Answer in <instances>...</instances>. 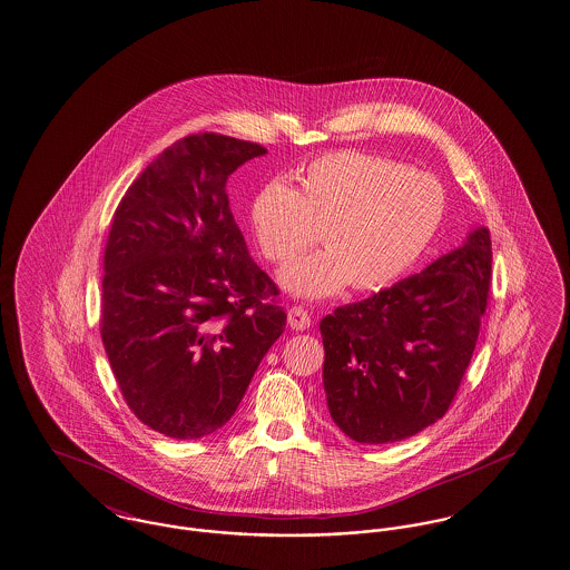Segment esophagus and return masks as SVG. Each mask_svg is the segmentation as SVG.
Masks as SVG:
<instances>
[{
  "mask_svg": "<svg viewBox=\"0 0 570 570\" xmlns=\"http://www.w3.org/2000/svg\"><path fill=\"white\" fill-rule=\"evenodd\" d=\"M287 323L295 331H306L308 328L309 323H312V318H309L308 309L302 308V306H293L287 312Z\"/></svg>",
  "mask_w": 570,
  "mask_h": 570,
  "instance_id": "esophagus-1",
  "label": "esophagus"
}]
</instances>
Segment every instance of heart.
<instances>
[{"label": "heart", "mask_w": 570, "mask_h": 570, "mask_svg": "<svg viewBox=\"0 0 570 570\" xmlns=\"http://www.w3.org/2000/svg\"><path fill=\"white\" fill-rule=\"evenodd\" d=\"M295 187L264 183L249 202L261 254L287 264L281 283L302 297H328L350 283L373 292L402 277L440 227L445 194L431 175L373 154L343 149L299 166Z\"/></svg>", "instance_id": "b5f03b06"}]
</instances>
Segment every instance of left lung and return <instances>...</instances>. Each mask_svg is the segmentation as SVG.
<instances>
[{
    "mask_svg": "<svg viewBox=\"0 0 570 570\" xmlns=\"http://www.w3.org/2000/svg\"><path fill=\"white\" fill-rule=\"evenodd\" d=\"M491 283V237L321 321L326 406L358 443L407 440L438 423L471 364Z\"/></svg>",
    "mask_w": 570,
    "mask_h": 570,
    "instance_id": "1",
    "label": "left lung"
}]
</instances>
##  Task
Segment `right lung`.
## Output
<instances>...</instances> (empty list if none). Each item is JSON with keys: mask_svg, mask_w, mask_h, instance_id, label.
Listing matches in <instances>:
<instances>
[{"mask_svg": "<svg viewBox=\"0 0 570 570\" xmlns=\"http://www.w3.org/2000/svg\"><path fill=\"white\" fill-rule=\"evenodd\" d=\"M261 144L187 135L132 180L104 252L99 333L132 414L173 440L220 429L285 331L252 261L227 179Z\"/></svg>", "mask_w": 570, "mask_h": 570, "instance_id": "add662e5", "label": "right lung"}]
</instances>
